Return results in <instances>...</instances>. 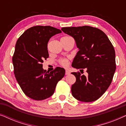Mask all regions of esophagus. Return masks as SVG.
I'll return each mask as SVG.
<instances>
[{"mask_svg":"<svg viewBox=\"0 0 126 126\" xmlns=\"http://www.w3.org/2000/svg\"><path fill=\"white\" fill-rule=\"evenodd\" d=\"M69 74H70V72L68 71V70H66V71H65V75H68Z\"/></svg>","mask_w":126,"mask_h":126,"instance_id":"1","label":"esophagus"}]
</instances>
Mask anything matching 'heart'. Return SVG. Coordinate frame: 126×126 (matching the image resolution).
I'll return each mask as SVG.
<instances>
[{
    "mask_svg": "<svg viewBox=\"0 0 126 126\" xmlns=\"http://www.w3.org/2000/svg\"><path fill=\"white\" fill-rule=\"evenodd\" d=\"M69 37H64L62 38H69ZM60 63L62 66L66 67L69 65V60L67 58H61L60 60Z\"/></svg>",
    "mask_w": 126,
    "mask_h": 126,
    "instance_id": "heart-1",
    "label": "heart"
}]
</instances>
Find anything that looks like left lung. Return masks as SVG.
Wrapping results in <instances>:
<instances>
[{
    "mask_svg": "<svg viewBox=\"0 0 126 126\" xmlns=\"http://www.w3.org/2000/svg\"><path fill=\"white\" fill-rule=\"evenodd\" d=\"M61 30L75 40L79 50L72 63L73 68L88 76L73 72L76 81L72 95L82 102H92L101 97L110 87L115 70V52L107 36L101 30L88 26L63 27Z\"/></svg>",
    "mask_w": 126,
    "mask_h": 126,
    "instance_id": "obj_1",
    "label": "left lung"
}]
</instances>
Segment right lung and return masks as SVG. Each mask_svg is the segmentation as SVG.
I'll return each mask as SVG.
<instances>
[{"label": "right lung", "mask_w": 126, "mask_h": 126, "mask_svg": "<svg viewBox=\"0 0 126 126\" xmlns=\"http://www.w3.org/2000/svg\"><path fill=\"white\" fill-rule=\"evenodd\" d=\"M61 32L49 26H36L26 30L17 40L13 57L15 76L24 94L31 99L42 100L50 97L64 76L63 68L57 67L48 72L42 64L49 57L50 38Z\"/></svg>", "instance_id": "right-lung-1"}]
</instances>
